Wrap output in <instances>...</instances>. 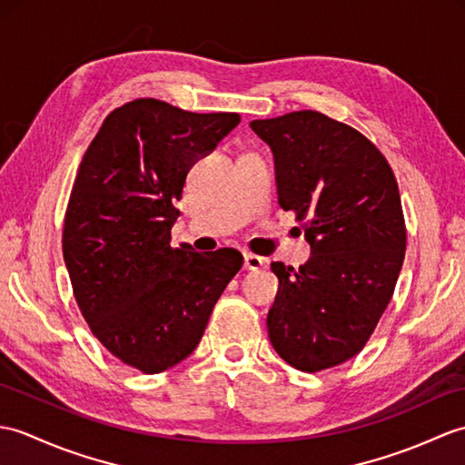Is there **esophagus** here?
I'll return each instance as SVG.
<instances>
[{
    "mask_svg": "<svg viewBox=\"0 0 465 465\" xmlns=\"http://www.w3.org/2000/svg\"><path fill=\"white\" fill-rule=\"evenodd\" d=\"M243 267L250 269V272H257V269L263 267V257L255 253H243Z\"/></svg>",
    "mask_w": 465,
    "mask_h": 465,
    "instance_id": "1",
    "label": "esophagus"
}]
</instances>
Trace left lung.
<instances>
[{"label": "left lung", "instance_id": "8db88e82", "mask_svg": "<svg viewBox=\"0 0 465 465\" xmlns=\"http://www.w3.org/2000/svg\"><path fill=\"white\" fill-rule=\"evenodd\" d=\"M250 126L273 150L279 206L311 243L299 269L272 263L269 341L293 369L325 371L364 349L392 299L406 252L398 182L369 138L322 113Z\"/></svg>", "mask_w": 465, "mask_h": 465}]
</instances>
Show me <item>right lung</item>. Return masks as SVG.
Instances as JSON below:
<instances>
[{"instance_id": "add662e5", "label": "right lung", "mask_w": 465, "mask_h": 465, "mask_svg": "<svg viewBox=\"0 0 465 465\" xmlns=\"http://www.w3.org/2000/svg\"><path fill=\"white\" fill-rule=\"evenodd\" d=\"M156 99L118 106L86 148L64 212L63 257L91 332L144 374L198 347L215 301L243 265L235 250L172 247L193 162L240 124Z\"/></svg>"}]
</instances>
